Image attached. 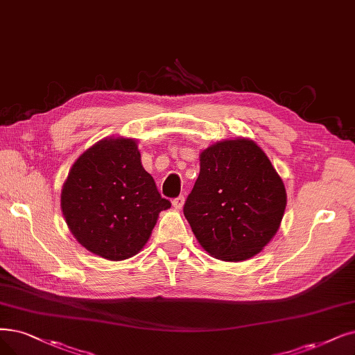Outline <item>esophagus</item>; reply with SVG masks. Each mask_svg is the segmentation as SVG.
Wrapping results in <instances>:
<instances>
[{
	"label": "esophagus",
	"mask_w": 355,
	"mask_h": 355,
	"mask_svg": "<svg viewBox=\"0 0 355 355\" xmlns=\"http://www.w3.org/2000/svg\"><path fill=\"white\" fill-rule=\"evenodd\" d=\"M172 204H173V207H175L176 209H182L183 204H185V198H183V196H178V198H175V200L172 201Z\"/></svg>",
	"instance_id": "34e87169"
}]
</instances>
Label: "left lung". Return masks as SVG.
I'll return each instance as SVG.
<instances>
[{
    "label": "left lung",
    "mask_w": 355,
    "mask_h": 355,
    "mask_svg": "<svg viewBox=\"0 0 355 355\" xmlns=\"http://www.w3.org/2000/svg\"><path fill=\"white\" fill-rule=\"evenodd\" d=\"M200 176L183 207L200 245L217 259L246 261L275 236L287 193L262 148L224 139L200 154Z\"/></svg>",
    "instance_id": "left-lung-1"
}]
</instances>
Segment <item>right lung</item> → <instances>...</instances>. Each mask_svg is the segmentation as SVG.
<instances>
[{"label": "right lung", "instance_id": "add662e5", "mask_svg": "<svg viewBox=\"0 0 355 355\" xmlns=\"http://www.w3.org/2000/svg\"><path fill=\"white\" fill-rule=\"evenodd\" d=\"M141 164L137 141L105 138L84 151L61 191V209L77 242L107 261L147 243L160 211L170 208Z\"/></svg>", "mask_w": 355, "mask_h": 355}]
</instances>
